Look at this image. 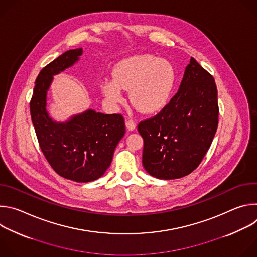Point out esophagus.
Wrapping results in <instances>:
<instances>
[{
	"label": "esophagus",
	"mask_w": 257,
	"mask_h": 257,
	"mask_svg": "<svg viewBox=\"0 0 257 257\" xmlns=\"http://www.w3.org/2000/svg\"><path fill=\"white\" fill-rule=\"evenodd\" d=\"M126 127H127V129L130 130V131L134 130V129L136 128V123H135V121H133L132 119H127V120H126Z\"/></svg>",
	"instance_id": "34e87169"
}]
</instances>
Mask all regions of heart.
Masks as SVG:
<instances>
[{
  "label": "heart",
  "mask_w": 257,
  "mask_h": 257,
  "mask_svg": "<svg viewBox=\"0 0 257 257\" xmlns=\"http://www.w3.org/2000/svg\"><path fill=\"white\" fill-rule=\"evenodd\" d=\"M175 85L172 65L152 55H140L120 62L113 80L102 83V92L113 102H122L129 90L133 105L144 114H156L169 103Z\"/></svg>",
  "instance_id": "1"
}]
</instances>
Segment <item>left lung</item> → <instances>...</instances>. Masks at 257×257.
<instances>
[{
  "label": "left lung",
  "mask_w": 257,
  "mask_h": 257,
  "mask_svg": "<svg viewBox=\"0 0 257 257\" xmlns=\"http://www.w3.org/2000/svg\"><path fill=\"white\" fill-rule=\"evenodd\" d=\"M217 124L214 78L191 58L178 92L159 114L137 126L144 169L164 180L189 175L210 148Z\"/></svg>",
  "instance_id": "left-lung-1"
}]
</instances>
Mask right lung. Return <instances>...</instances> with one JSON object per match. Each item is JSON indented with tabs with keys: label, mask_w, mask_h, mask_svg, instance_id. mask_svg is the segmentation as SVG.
<instances>
[{
	"label": "right lung",
	"mask_w": 257,
	"mask_h": 257,
	"mask_svg": "<svg viewBox=\"0 0 257 257\" xmlns=\"http://www.w3.org/2000/svg\"><path fill=\"white\" fill-rule=\"evenodd\" d=\"M82 49L69 50L42 69L30 100V115L40 148L53 170L75 182L101 177L113 160L125 134L121 114L104 115L93 109L72 117L66 123L53 121L46 109L47 92L53 75L78 61Z\"/></svg>",
	"instance_id": "right-lung-1"
}]
</instances>
